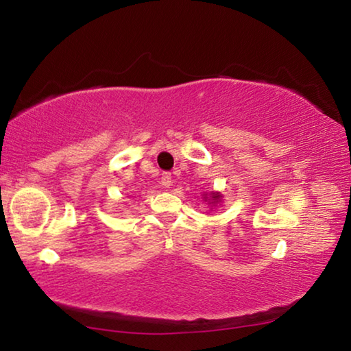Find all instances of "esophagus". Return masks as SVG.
<instances>
[{
    "mask_svg": "<svg viewBox=\"0 0 351 351\" xmlns=\"http://www.w3.org/2000/svg\"><path fill=\"white\" fill-rule=\"evenodd\" d=\"M171 182H173V180H171V175H170V173H164L162 178H161V184H162V186H164L165 189H167V187L171 186Z\"/></svg>",
    "mask_w": 351,
    "mask_h": 351,
    "instance_id": "obj_1",
    "label": "esophagus"
}]
</instances>
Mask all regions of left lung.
<instances>
[{
  "label": "left lung",
  "mask_w": 351,
  "mask_h": 351,
  "mask_svg": "<svg viewBox=\"0 0 351 351\" xmlns=\"http://www.w3.org/2000/svg\"><path fill=\"white\" fill-rule=\"evenodd\" d=\"M203 199L206 201L207 206H210L212 209H213V207L221 206L223 195L219 193V192H215V190H213V192H210V193H204V195H203Z\"/></svg>",
  "instance_id": "8db88e82"
}]
</instances>
